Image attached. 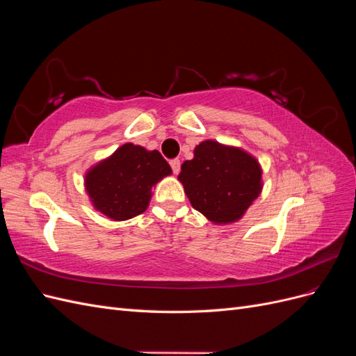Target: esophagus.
Masks as SVG:
<instances>
[{"label":"esophagus","mask_w":356,"mask_h":356,"mask_svg":"<svg viewBox=\"0 0 356 356\" xmlns=\"http://www.w3.org/2000/svg\"><path fill=\"white\" fill-rule=\"evenodd\" d=\"M170 168H172V170H174V174H178L179 172V169H181V163H179V160L178 159H172L170 161Z\"/></svg>","instance_id":"1"}]
</instances>
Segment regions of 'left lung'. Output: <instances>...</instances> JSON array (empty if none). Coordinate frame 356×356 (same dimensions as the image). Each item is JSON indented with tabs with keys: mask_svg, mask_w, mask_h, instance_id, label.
Segmentation results:
<instances>
[{
	"mask_svg": "<svg viewBox=\"0 0 356 356\" xmlns=\"http://www.w3.org/2000/svg\"><path fill=\"white\" fill-rule=\"evenodd\" d=\"M178 179L191 207L218 224L241 220L263 187L261 168L251 154L211 139L200 143L195 157L182 163Z\"/></svg>",
	"mask_w": 356,
	"mask_h": 356,
	"instance_id": "obj_1",
	"label": "left lung"
}]
</instances>
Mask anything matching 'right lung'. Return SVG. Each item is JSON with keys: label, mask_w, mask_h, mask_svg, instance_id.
<instances>
[{"label": "right lung", "mask_w": 356, "mask_h": 356, "mask_svg": "<svg viewBox=\"0 0 356 356\" xmlns=\"http://www.w3.org/2000/svg\"><path fill=\"white\" fill-rule=\"evenodd\" d=\"M172 169L157 149L124 144L86 175L88 190L93 207L105 217L115 221L129 220L143 213L152 187Z\"/></svg>", "instance_id": "right-lung-1"}]
</instances>
